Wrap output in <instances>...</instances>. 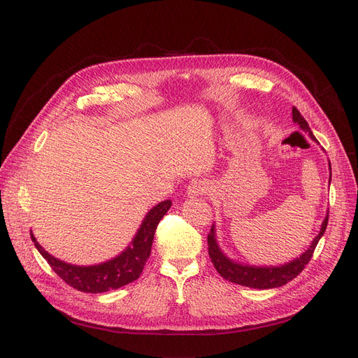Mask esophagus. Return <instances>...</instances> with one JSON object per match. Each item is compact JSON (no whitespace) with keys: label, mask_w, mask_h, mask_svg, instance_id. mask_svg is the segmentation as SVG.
<instances>
[{"label":"esophagus","mask_w":358,"mask_h":358,"mask_svg":"<svg viewBox=\"0 0 358 358\" xmlns=\"http://www.w3.org/2000/svg\"><path fill=\"white\" fill-rule=\"evenodd\" d=\"M210 186L209 182L203 181V180H193L190 181V184L187 186V194L189 197H199L203 196L206 193H209Z\"/></svg>","instance_id":"1"}]
</instances>
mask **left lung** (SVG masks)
<instances>
[{"mask_svg":"<svg viewBox=\"0 0 358 358\" xmlns=\"http://www.w3.org/2000/svg\"><path fill=\"white\" fill-rule=\"evenodd\" d=\"M292 117L303 131L308 132L311 138L315 140V137L313 136V132L308 127V122L303 119V116L299 113V110L296 108L292 109ZM329 166H330V164H329ZM327 221H329V214L326 215V218L322 224L320 233L317 234V237L313 241L308 250H306V252H303L299 258L294 259L289 264H285V266H280V267H250V266H241V264L230 261L226 255L221 252L218 245H217L214 227L210 229V231L208 234V252H209L210 261H213L215 270L220 273L222 279H226L236 285H242V286L254 287V289L280 287V286L289 283L290 280H294L295 277L303 268H306V266L310 262V259L314 254V249H315L317 243H319L320 237L323 236V233L327 227Z\"/></svg>","mask_w":358,"mask_h":358,"instance_id":"left-lung-1","label":"left lung"}]
</instances>
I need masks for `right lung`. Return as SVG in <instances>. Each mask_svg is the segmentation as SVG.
Instances as JSON below:
<instances>
[{"label":"right lung","mask_w":358,"mask_h":358,"mask_svg":"<svg viewBox=\"0 0 358 358\" xmlns=\"http://www.w3.org/2000/svg\"><path fill=\"white\" fill-rule=\"evenodd\" d=\"M169 208L171 201H164L157 203L153 209H150L149 214L145 215L137 236L134 237V241H132V245L125 249V252L109 262L99 264V266L78 267L72 266V264H66L56 259L55 257H51L47 250H44L41 245L36 242L32 233L31 239L35 248L39 250V254L50 264L52 271L64 283L87 294L108 292V290L122 287L138 279L145 262H148L150 257L157 224L168 213Z\"/></svg>","instance_id":"obj_1"}]
</instances>
